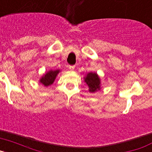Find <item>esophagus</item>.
Listing matches in <instances>:
<instances>
[{"label":"esophagus","instance_id":"esophagus-1","mask_svg":"<svg viewBox=\"0 0 152 152\" xmlns=\"http://www.w3.org/2000/svg\"><path fill=\"white\" fill-rule=\"evenodd\" d=\"M75 65H69V66H68V68H69V69L70 70H72H72H74V69H75Z\"/></svg>","mask_w":152,"mask_h":152}]
</instances>
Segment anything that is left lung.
<instances>
[{"mask_svg":"<svg viewBox=\"0 0 152 152\" xmlns=\"http://www.w3.org/2000/svg\"><path fill=\"white\" fill-rule=\"evenodd\" d=\"M84 80L89 87V91L91 92H95L97 90H100V78L96 73H88L84 77Z\"/></svg>","mask_w":152,"mask_h":152,"instance_id":"left-lung-1","label":"left lung"}]
</instances>
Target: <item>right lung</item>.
Segmentation results:
<instances>
[{
	"label": "right lung",
	"mask_w": 152,
	"mask_h": 152,
	"mask_svg": "<svg viewBox=\"0 0 152 152\" xmlns=\"http://www.w3.org/2000/svg\"><path fill=\"white\" fill-rule=\"evenodd\" d=\"M59 72V70H56V71H49V72H47L43 77L40 79V82L43 84L44 86H49L54 82L55 79H56V76Z\"/></svg>",
	"instance_id": "obj_1"
}]
</instances>
